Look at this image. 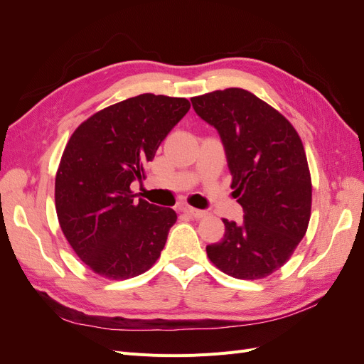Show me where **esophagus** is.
Returning a JSON list of instances; mask_svg holds the SVG:
<instances>
[{"label":"esophagus","instance_id":"esophagus-1","mask_svg":"<svg viewBox=\"0 0 364 364\" xmlns=\"http://www.w3.org/2000/svg\"><path fill=\"white\" fill-rule=\"evenodd\" d=\"M183 211H185L186 214H190V215L196 217V218H203V217L208 215L206 211H202V209H197V208H193V206H185Z\"/></svg>","mask_w":364,"mask_h":364}]
</instances>
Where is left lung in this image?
<instances>
[{"label":"left lung","mask_w":364,"mask_h":364,"mask_svg":"<svg viewBox=\"0 0 364 364\" xmlns=\"http://www.w3.org/2000/svg\"><path fill=\"white\" fill-rule=\"evenodd\" d=\"M214 126L232 174L243 222L223 218V238L206 246L214 266L237 279L267 278L290 259L311 217V174L299 134L277 109L241 87L193 97Z\"/></svg>","instance_id":"8db88e82"}]
</instances>
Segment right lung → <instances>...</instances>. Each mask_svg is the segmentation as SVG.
Instances as JSON below:
<instances>
[{"label":"right lung","instance_id":"obj_1","mask_svg":"<svg viewBox=\"0 0 364 364\" xmlns=\"http://www.w3.org/2000/svg\"><path fill=\"white\" fill-rule=\"evenodd\" d=\"M181 97L141 94L95 112L74 130L62 153L54 200L62 232L86 267L123 281L161 257L178 215L135 199V179L190 111Z\"/></svg>","mask_w":364,"mask_h":364}]
</instances>
